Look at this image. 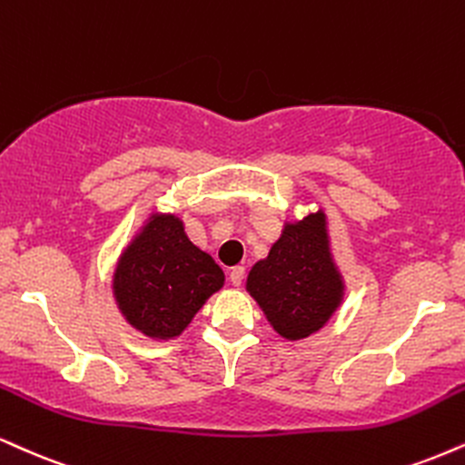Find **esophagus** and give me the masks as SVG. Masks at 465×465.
Segmentation results:
<instances>
[{
	"label": "esophagus",
	"mask_w": 465,
	"mask_h": 465,
	"mask_svg": "<svg viewBox=\"0 0 465 465\" xmlns=\"http://www.w3.org/2000/svg\"><path fill=\"white\" fill-rule=\"evenodd\" d=\"M244 275H247L244 266L232 268V272H229V282H232V286H240V283L244 282Z\"/></svg>",
	"instance_id": "esophagus-1"
}]
</instances>
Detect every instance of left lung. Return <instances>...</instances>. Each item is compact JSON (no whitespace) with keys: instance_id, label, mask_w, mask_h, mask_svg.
Masks as SVG:
<instances>
[{"instance_id":"obj_1","label":"left lung","mask_w":465,"mask_h":465,"mask_svg":"<svg viewBox=\"0 0 465 465\" xmlns=\"http://www.w3.org/2000/svg\"><path fill=\"white\" fill-rule=\"evenodd\" d=\"M247 290L288 340L307 338L331 318L344 283L329 253L321 210L283 227L266 260L251 268Z\"/></svg>"}]
</instances>
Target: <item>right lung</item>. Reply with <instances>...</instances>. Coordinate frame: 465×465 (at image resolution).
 Segmentation results:
<instances>
[{"label":"right lung","instance_id":"obj_1","mask_svg":"<svg viewBox=\"0 0 465 465\" xmlns=\"http://www.w3.org/2000/svg\"><path fill=\"white\" fill-rule=\"evenodd\" d=\"M225 275L194 247L173 214H153L123 251L114 271V299L132 327L169 340L188 327Z\"/></svg>","mask_w":465,"mask_h":465}]
</instances>
